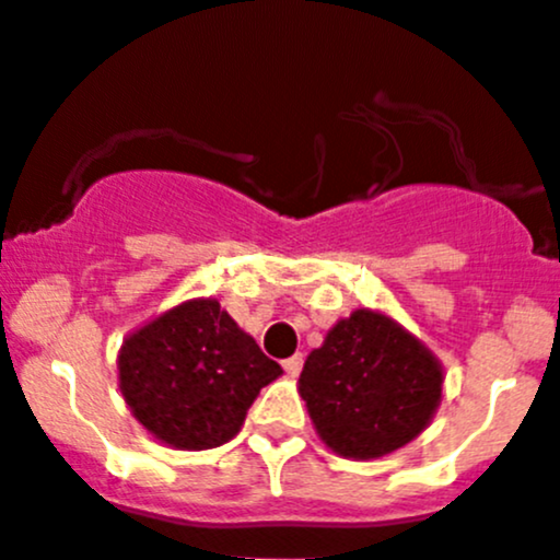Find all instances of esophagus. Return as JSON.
Returning a JSON list of instances; mask_svg holds the SVG:
<instances>
[{
	"label": "esophagus",
	"instance_id": "34e87169",
	"mask_svg": "<svg viewBox=\"0 0 560 560\" xmlns=\"http://www.w3.org/2000/svg\"><path fill=\"white\" fill-rule=\"evenodd\" d=\"M281 365H284L287 376H298L303 371V354H292V358H287Z\"/></svg>",
	"mask_w": 560,
	"mask_h": 560
}]
</instances>
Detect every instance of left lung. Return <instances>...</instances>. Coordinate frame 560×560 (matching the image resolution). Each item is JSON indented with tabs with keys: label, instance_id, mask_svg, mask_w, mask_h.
I'll return each instance as SVG.
<instances>
[{
	"label": "left lung",
	"instance_id": "obj_1",
	"mask_svg": "<svg viewBox=\"0 0 560 560\" xmlns=\"http://www.w3.org/2000/svg\"><path fill=\"white\" fill-rule=\"evenodd\" d=\"M301 395L332 453L369 460L395 453L431 422L442 365L385 314L360 308L308 354Z\"/></svg>",
	"mask_w": 560,
	"mask_h": 560
}]
</instances>
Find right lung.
Here are the masks:
<instances>
[{"label":"right lung","instance_id":"obj_1","mask_svg":"<svg viewBox=\"0 0 560 560\" xmlns=\"http://www.w3.org/2000/svg\"><path fill=\"white\" fill-rule=\"evenodd\" d=\"M281 365L217 301H189L124 341L118 382L145 431L178 450H213L241 431Z\"/></svg>","mask_w":560,"mask_h":560}]
</instances>
